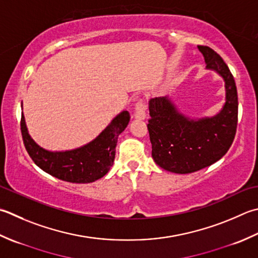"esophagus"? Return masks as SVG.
<instances>
[{"label":"esophagus","mask_w":258,"mask_h":258,"mask_svg":"<svg viewBox=\"0 0 258 258\" xmlns=\"http://www.w3.org/2000/svg\"><path fill=\"white\" fill-rule=\"evenodd\" d=\"M134 116L140 119H144L146 117V104L143 98L136 99L134 104Z\"/></svg>","instance_id":"esophagus-1"}]
</instances>
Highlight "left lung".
Instances as JSON below:
<instances>
[{
    "label": "left lung",
    "mask_w": 258,
    "mask_h": 258,
    "mask_svg": "<svg viewBox=\"0 0 258 258\" xmlns=\"http://www.w3.org/2000/svg\"><path fill=\"white\" fill-rule=\"evenodd\" d=\"M207 68L225 79L226 103L211 118L189 119L166 97L150 100L148 130L152 158L161 168L174 173H192L217 162L233 144L238 120V96L234 76L223 58L207 45H198Z\"/></svg>",
    "instance_id": "obj_1"
}]
</instances>
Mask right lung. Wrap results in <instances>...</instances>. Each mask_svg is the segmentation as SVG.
Here are the masks:
<instances>
[{
	"instance_id": "add662e5",
	"label": "right lung",
	"mask_w": 258,
	"mask_h": 258,
	"mask_svg": "<svg viewBox=\"0 0 258 258\" xmlns=\"http://www.w3.org/2000/svg\"><path fill=\"white\" fill-rule=\"evenodd\" d=\"M130 118V113L124 110L93 142L66 152H50L40 148L28 133L23 114L20 125L25 150L40 169L67 182L89 183L103 178L113 165L118 135L127 126Z\"/></svg>"
}]
</instances>
